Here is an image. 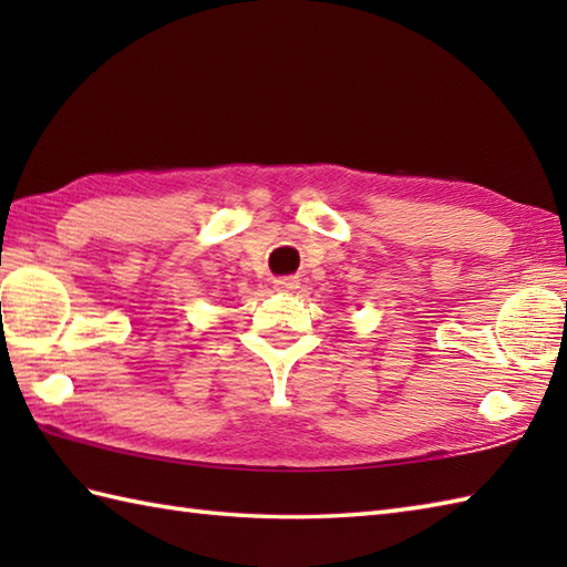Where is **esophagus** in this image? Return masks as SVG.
I'll return each mask as SVG.
<instances>
[{
    "instance_id": "1",
    "label": "esophagus",
    "mask_w": 567,
    "mask_h": 567,
    "mask_svg": "<svg viewBox=\"0 0 567 567\" xmlns=\"http://www.w3.org/2000/svg\"><path fill=\"white\" fill-rule=\"evenodd\" d=\"M275 287H277V290L290 292V290H297V287H299V280H297V277H277V280H275Z\"/></svg>"
}]
</instances>
